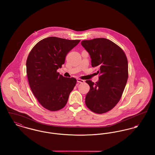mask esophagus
Returning a JSON list of instances; mask_svg holds the SVG:
<instances>
[{"mask_svg": "<svg viewBox=\"0 0 155 155\" xmlns=\"http://www.w3.org/2000/svg\"><path fill=\"white\" fill-rule=\"evenodd\" d=\"M77 82H80V83H83V82H84V80H81V79H80V78H77Z\"/></svg>", "mask_w": 155, "mask_h": 155, "instance_id": "obj_1", "label": "esophagus"}]
</instances>
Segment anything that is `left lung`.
I'll list each match as a JSON object with an SVG mask.
<instances>
[{"instance_id":"obj_1","label":"left lung","mask_w":155,"mask_h":155,"mask_svg":"<svg viewBox=\"0 0 155 155\" xmlns=\"http://www.w3.org/2000/svg\"><path fill=\"white\" fill-rule=\"evenodd\" d=\"M88 52L91 65L98 67L99 81L87 80L90 90L85 97V104L92 112L103 114L112 109L118 102L128 78L127 56L120 47L105 38L81 41Z\"/></svg>"}]
</instances>
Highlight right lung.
I'll return each mask as SVG.
<instances>
[{
	"label": "right lung",
	"instance_id": "right-lung-1",
	"mask_svg": "<svg viewBox=\"0 0 155 155\" xmlns=\"http://www.w3.org/2000/svg\"><path fill=\"white\" fill-rule=\"evenodd\" d=\"M80 41L49 37L38 42L28 55V83L37 100L46 109L55 111L66 105L77 80L65 78L57 70L62 67L66 55Z\"/></svg>",
	"mask_w": 155,
	"mask_h": 155
}]
</instances>
